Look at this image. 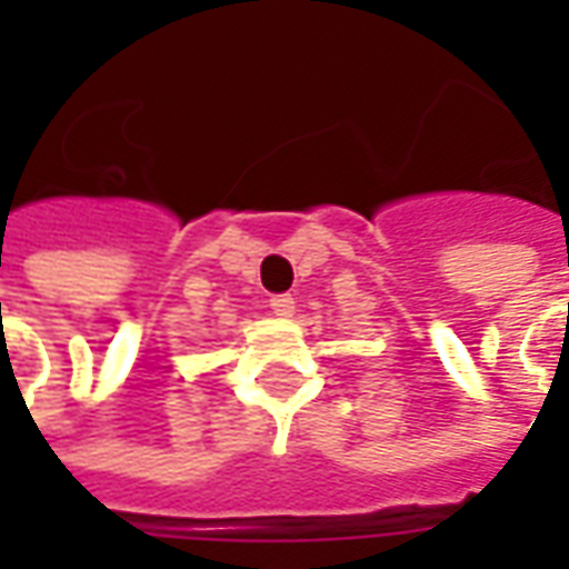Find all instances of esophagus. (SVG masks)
I'll return each mask as SVG.
<instances>
[{
  "label": "esophagus",
  "instance_id": "obj_1",
  "mask_svg": "<svg viewBox=\"0 0 569 569\" xmlns=\"http://www.w3.org/2000/svg\"><path fill=\"white\" fill-rule=\"evenodd\" d=\"M271 310L277 317H292L296 313V298L292 296H273L271 298Z\"/></svg>",
  "mask_w": 569,
  "mask_h": 569
}]
</instances>
